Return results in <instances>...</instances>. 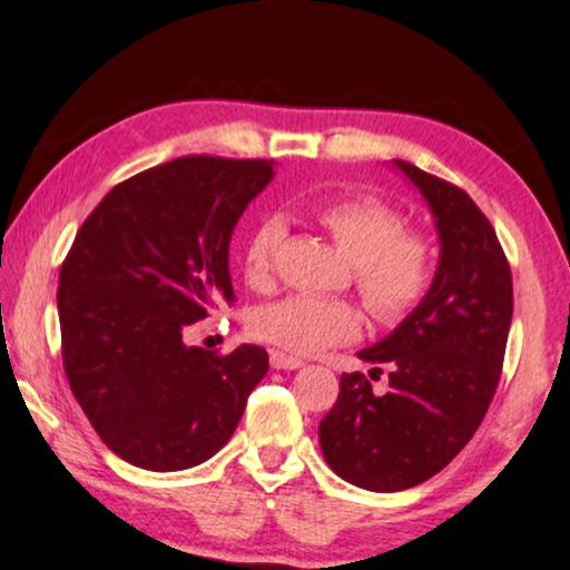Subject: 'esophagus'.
<instances>
[{
    "label": "esophagus",
    "mask_w": 570,
    "mask_h": 570,
    "mask_svg": "<svg viewBox=\"0 0 570 570\" xmlns=\"http://www.w3.org/2000/svg\"><path fill=\"white\" fill-rule=\"evenodd\" d=\"M269 363H272V367H277V371H296V367L304 365V360L293 357V354H285L279 350H272Z\"/></svg>",
    "instance_id": "34e87169"
}]
</instances>
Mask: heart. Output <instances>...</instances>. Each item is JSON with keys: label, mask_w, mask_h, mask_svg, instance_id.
<instances>
[{"label": "heart", "mask_w": 570, "mask_h": 570, "mask_svg": "<svg viewBox=\"0 0 570 570\" xmlns=\"http://www.w3.org/2000/svg\"><path fill=\"white\" fill-rule=\"evenodd\" d=\"M314 220L352 261V277L365 309L384 325H397L419 309L434 283L438 250L426 232L405 226L397 207L373 194H338L314 205ZM285 220L266 216L253 226L243 247V277L253 291L274 283ZM360 312L350 301L287 296L256 309L253 336L293 354H314L352 341Z\"/></svg>", "instance_id": "heart-1"}]
</instances>
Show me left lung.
Returning <instances> with one entry per match:
<instances>
[{
    "label": "left lung",
    "instance_id": "obj_1",
    "mask_svg": "<svg viewBox=\"0 0 570 570\" xmlns=\"http://www.w3.org/2000/svg\"><path fill=\"white\" fill-rule=\"evenodd\" d=\"M430 203L440 232L434 283L411 317L360 352L390 390L344 373L320 421V448L338 478L365 491H405L456 459L497 394L512 323V272L485 213L459 186L394 159Z\"/></svg>",
    "mask_w": 570,
    "mask_h": 570
}]
</instances>
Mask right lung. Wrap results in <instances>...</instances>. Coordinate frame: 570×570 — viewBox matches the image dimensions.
I'll return each instance as SVG.
<instances>
[{
  "instance_id": "obj_1",
  "label": "right lung",
  "mask_w": 570,
  "mask_h": 570,
  "mask_svg": "<svg viewBox=\"0 0 570 570\" xmlns=\"http://www.w3.org/2000/svg\"><path fill=\"white\" fill-rule=\"evenodd\" d=\"M272 176L266 159L189 154L117 184L79 226L58 277L63 371L127 464H203L269 371L264 346L218 354L186 346L184 331L234 301V224Z\"/></svg>"
}]
</instances>
